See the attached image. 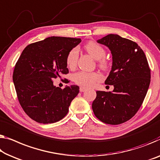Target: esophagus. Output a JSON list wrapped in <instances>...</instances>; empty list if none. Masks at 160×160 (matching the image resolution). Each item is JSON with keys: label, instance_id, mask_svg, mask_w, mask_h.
Wrapping results in <instances>:
<instances>
[{"label": "esophagus", "instance_id": "esophagus-1", "mask_svg": "<svg viewBox=\"0 0 160 160\" xmlns=\"http://www.w3.org/2000/svg\"><path fill=\"white\" fill-rule=\"evenodd\" d=\"M87 88H85V87H80V92H84L85 90H86Z\"/></svg>", "mask_w": 160, "mask_h": 160}]
</instances>
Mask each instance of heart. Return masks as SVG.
I'll list each match as a JSON object with an SVG mask.
<instances>
[{"mask_svg": "<svg viewBox=\"0 0 160 160\" xmlns=\"http://www.w3.org/2000/svg\"><path fill=\"white\" fill-rule=\"evenodd\" d=\"M85 49L92 58L98 60V65L101 69L106 70L108 68V61L104 57L106 55V50L101 45L90 41L85 45ZM78 54L79 53L77 48H73L68 52L66 57V63L70 68L72 69L77 65ZM101 79V75L97 72H79L74 74L72 76V80L76 84L84 87L92 86Z\"/></svg>", "mask_w": 160, "mask_h": 160, "instance_id": "1", "label": "heart"}]
</instances>
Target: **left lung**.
<instances>
[{"instance_id": "left-lung-1", "label": "left lung", "mask_w": 160, "mask_h": 160, "mask_svg": "<svg viewBox=\"0 0 160 160\" xmlns=\"http://www.w3.org/2000/svg\"><path fill=\"white\" fill-rule=\"evenodd\" d=\"M111 50L112 68L105 81L112 92L96 91L92 108L102 122L117 125L132 118L139 111L150 84V68L144 52L137 43L117 34L97 41Z\"/></svg>"}]
</instances>
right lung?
Segmentation results:
<instances>
[{"label": "right lung", "instance_id": "obj_1", "mask_svg": "<svg viewBox=\"0 0 160 160\" xmlns=\"http://www.w3.org/2000/svg\"><path fill=\"white\" fill-rule=\"evenodd\" d=\"M80 42L76 38L51 37L23 50L14 68L13 81L19 103L34 121L55 123L68 113L79 87L73 85L61 89L53 82L69 72L67 55Z\"/></svg>", "mask_w": 160, "mask_h": 160}]
</instances>
